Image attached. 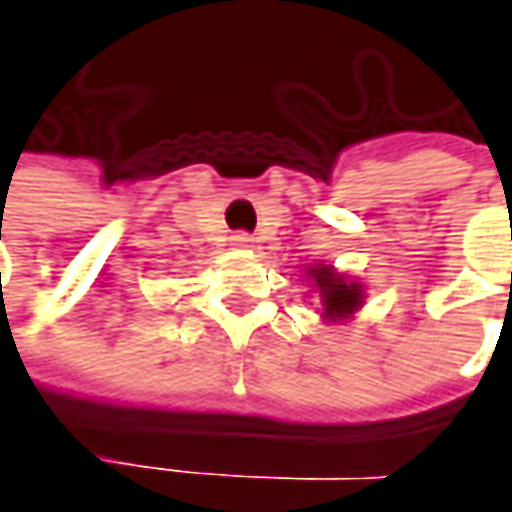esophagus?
Segmentation results:
<instances>
[{
  "label": "esophagus",
  "mask_w": 512,
  "mask_h": 512,
  "mask_svg": "<svg viewBox=\"0 0 512 512\" xmlns=\"http://www.w3.org/2000/svg\"><path fill=\"white\" fill-rule=\"evenodd\" d=\"M249 243H252V238L246 232H235L232 235V246H249Z\"/></svg>",
  "instance_id": "esophagus-1"
}]
</instances>
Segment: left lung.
Returning <instances> with one entry per match:
<instances>
[{"label": "left lung", "mask_w": 512, "mask_h": 512, "mask_svg": "<svg viewBox=\"0 0 512 512\" xmlns=\"http://www.w3.org/2000/svg\"><path fill=\"white\" fill-rule=\"evenodd\" d=\"M311 277L319 285L325 316H330V319H344V316H350L361 305V285L344 283V277H336L330 266L311 269Z\"/></svg>", "instance_id": "obj_1"}]
</instances>
